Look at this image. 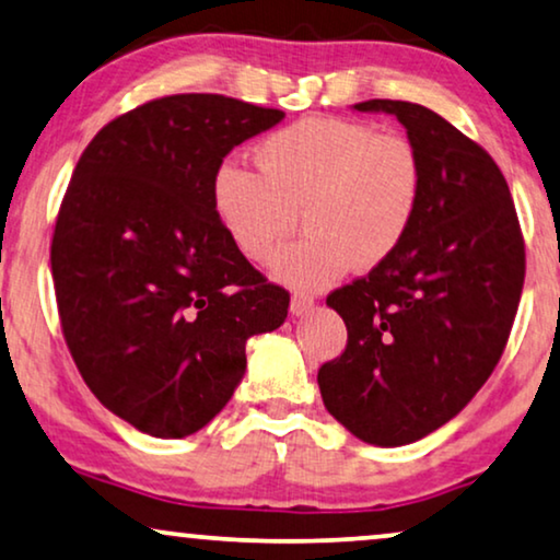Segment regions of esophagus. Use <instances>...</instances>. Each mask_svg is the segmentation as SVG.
Masks as SVG:
<instances>
[{
  "label": "esophagus",
  "instance_id": "34e87169",
  "mask_svg": "<svg viewBox=\"0 0 560 560\" xmlns=\"http://www.w3.org/2000/svg\"><path fill=\"white\" fill-rule=\"evenodd\" d=\"M313 308V298L308 293H295L290 298V313L293 316H305Z\"/></svg>",
  "mask_w": 560,
  "mask_h": 560
}]
</instances>
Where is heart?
<instances>
[{
  "instance_id": "heart-1",
  "label": "heart",
  "mask_w": 560,
  "mask_h": 560,
  "mask_svg": "<svg viewBox=\"0 0 560 560\" xmlns=\"http://www.w3.org/2000/svg\"><path fill=\"white\" fill-rule=\"evenodd\" d=\"M255 160L259 173L232 160L213 171L211 209L252 262L275 255L301 211L308 234L272 262L275 278L290 288H328L354 265H385L418 217V150L364 121L301 119L265 137Z\"/></svg>"
}]
</instances>
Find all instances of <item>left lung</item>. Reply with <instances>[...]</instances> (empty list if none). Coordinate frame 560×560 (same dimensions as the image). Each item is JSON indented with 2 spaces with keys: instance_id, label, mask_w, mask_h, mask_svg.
<instances>
[{
  "instance_id": "obj_1",
  "label": "left lung",
  "mask_w": 560,
  "mask_h": 560,
  "mask_svg": "<svg viewBox=\"0 0 560 560\" xmlns=\"http://www.w3.org/2000/svg\"><path fill=\"white\" fill-rule=\"evenodd\" d=\"M423 165L418 217L400 249L326 305L349 331L318 370L326 410L359 441L405 446L462 412L500 362L525 280V247L500 167L420 104L372 98Z\"/></svg>"
}]
</instances>
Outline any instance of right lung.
Here are the masks:
<instances>
[{
    "label": "right lung",
    "mask_w": 560,
    "mask_h": 560,
    "mask_svg": "<svg viewBox=\"0 0 560 560\" xmlns=\"http://www.w3.org/2000/svg\"><path fill=\"white\" fill-rule=\"evenodd\" d=\"M285 119L221 94L155 98L98 132L75 165L50 247L60 326L96 400L140 433L183 439L247 372V339L290 295L234 249L211 175Z\"/></svg>",
    "instance_id": "add662e5"
}]
</instances>
